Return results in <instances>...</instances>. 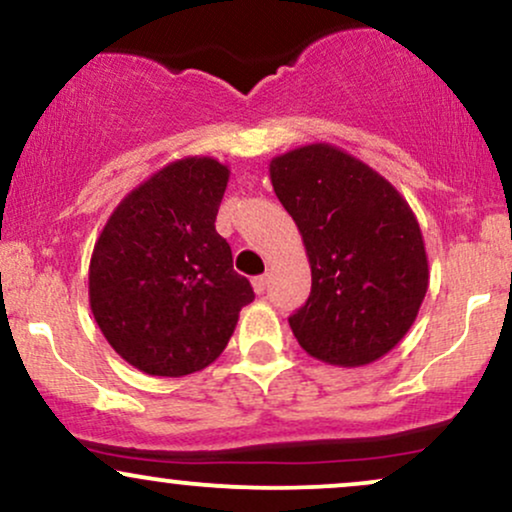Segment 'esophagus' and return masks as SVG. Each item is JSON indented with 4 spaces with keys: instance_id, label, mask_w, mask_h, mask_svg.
<instances>
[{
    "instance_id": "1",
    "label": "esophagus",
    "mask_w": 512,
    "mask_h": 512,
    "mask_svg": "<svg viewBox=\"0 0 512 512\" xmlns=\"http://www.w3.org/2000/svg\"><path fill=\"white\" fill-rule=\"evenodd\" d=\"M267 284H269V276L267 274L255 276V279H252V289H255V293H264V289H267Z\"/></svg>"
}]
</instances>
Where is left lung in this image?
Wrapping results in <instances>:
<instances>
[{
	"instance_id": "1",
	"label": "left lung",
	"mask_w": 512,
	"mask_h": 512,
	"mask_svg": "<svg viewBox=\"0 0 512 512\" xmlns=\"http://www.w3.org/2000/svg\"><path fill=\"white\" fill-rule=\"evenodd\" d=\"M272 187L301 231L310 298L289 317L305 354L361 368L390 354L428 289L419 221L390 180L334 144L298 146L269 161Z\"/></svg>"
}]
</instances>
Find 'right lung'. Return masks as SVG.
Here are the masks:
<instances>
[{
	"label": "right lung",
	"instance_id": "add662e5",
	"mask_svg": "<svg viewBox=\"0 0 512 512\" xmlns=\"http://www.w3.org/2000/svg\"><path fill=\"white\" fill-rule=\"evenodd\" d=\"M228 178L216 158H178L125 195L93 245L91 313L146 375L182 378L211 366L255 298L214 226Z\"/></svg>",
	"mask_w": 512,
	"mask_h": 512
}]
</instances>
